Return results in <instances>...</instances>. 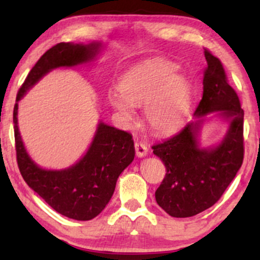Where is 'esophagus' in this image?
<instances>
[{
	"mask_svg": "<svg viewBox=\"0 0 260 260\" xmlns=\"http://www.w3.org/2000/svg\"><path fill=\"white\" fill-rule=\"evenodd\" d=\"M134 148H136V154L138 157H143L148 154L147 145L143 142H136L134 143Z\"/></svg>",
	"mask_w": 260,
	"mask_h": 260,
	"instance_id": "esophagus-1",
	"label": "esophagus"
}]
</instances>
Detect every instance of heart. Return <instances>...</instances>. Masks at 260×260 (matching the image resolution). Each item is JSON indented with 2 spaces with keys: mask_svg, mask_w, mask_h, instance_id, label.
<instances>
[{
  "mask_svg": "<svg viewBox=\"0 0 260 260\" xmlns=\"http://www.w3.org/2000/svg\"><path fill=\"white\" fill-rule=\"evenodd\" d=\"M177 64L164 59L144 62L124 74L120 91L109 92V103L123 118L131 120L133 106H144V118L156 133L177 129L188 112L190 89L177 73Z\"/></svg>",
  "mask_w": 260,
  "mask_h": 260,
  "instance_id": "heart-1",
  "label": "heart"
}]
</instances>
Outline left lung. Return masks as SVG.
<instances>
[{
	"label": "left lung",
	"mask_w": 260,
	"mask_h": 260,
	"mask_svg": "<svg viewBox=\"0 0 260 260\" xmlns=\"http://www.w3.org/2000/svg\"><path fill=\"white\" fill-rule=\"evenodd\" d=\"M207 68L203 96L194 116L219 111L230 121L228 133L215 148H199L198 131L203 120L189 122L171 138L154 144L153 153L166 168L155 199L169 215L194 216L213 207L243 162V110L237 92L229 84L221 61L204 49Z\"/></svg>",
	"instance_id": "obj_1"
}]
</instances>
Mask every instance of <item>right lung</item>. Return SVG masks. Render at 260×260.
I'll return each instance as SVG.
<instances>
[{
    "label": "right lung",
    "mask_w": 260,
    "mask_h": 260,
    "mask_svg": "<svg viewBox=\"0 0 260 260\" xmlns=\"http://www.w3.org/2000/svg\"><path fill=\"white\" fill-rule=\"evenodd\" d=\"M100 47L101 43H59L47 50L20 86L13 110L17 162L26 184L57 213L79 221L94 219L110 202L118 176L134 159L132 136L100 122L88 151L76 165L59 171L44 170L23 145L18 129V101L50 71L91 61Z\"/></svg>",
    "instance_id": "1"
}]
</instances>
